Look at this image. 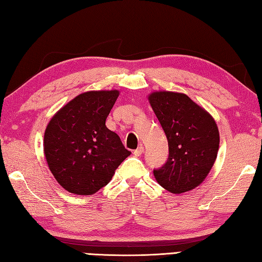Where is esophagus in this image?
Returning <instances> with one entry per match:
<instances>
[{
	"instance_id": "obj_1",
	"label": "esophagus",
	"mask_w": 262,
	"mask_h": 262,
	"mask_svg": "<svg viewBox=\"0 0 262 262\" xmlns=\"http://www.w3.org/2000/svg\"><path fill=\"white\" fill-rule=\"evenodd\" d=\"M143 152H144V147L141 145V146H138V147L135 149V151H134V155H135V157H141Z\"/></svg>"
}]
</instances>
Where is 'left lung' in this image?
<instances>
[{
	"instance_id": "8db88e82",
	"label": "left lung",
	"mask_w": 262,
	"mask_h": 262,
	"mask_svg": "<svg viewBox=\"0 0 262 262\" xmlns=\"http://www.w3.org/2000/svg\"><path fill=\"white\" fill-rule=\"evenodd\" d=\"M169 144V158L153 171L155 179L172 193L191 190L213 168L220 147V133L207 111L185 93L157 91L148 96Z\"/></svg>"
}]
</instances>
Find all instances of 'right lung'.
Masks as SVG:
<instances>
[{
  "label": "right lung",
  "mask_w": 262,
  "mask_h": 262,
  "mask_svg": "<svg viewBox=\"0 0 262 262\" xmlns=\"http://www.w3.org/2000/svg\"><path fill=\"white\" fill-rule=\"evenodd\" d=\"M118 96V90L81 93L48 122L43 153L54 178L69 192L96 193L130 155L120 137L105 126Z\"/></svg>",
  "instance_id": "add662e5"
}]
</instances>
